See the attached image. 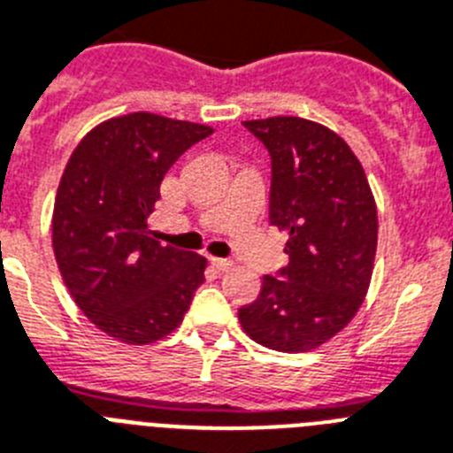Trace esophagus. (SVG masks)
Segmentation results:
<instances>
[{"label": "esophagus", "instance_id": "34e87169", "mask_svg": "<svg viewBox=\"0 0 453 453\" xmlns=\"http://www.w3.org/2000/svg\"><path fill=\"white\" fill-rule=\"evenodd\" d=\"M211 265H214L216 269H220V272H227V269L234 267V262L227 260V257H211Z\"/></svg>", "mask_w": 453, "mask_h": 453}]
</instances>
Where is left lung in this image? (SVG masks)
<instances>
[{
    "label": "left lung",
    "instance_id": "8db88e82",
    "mask_svg": "<svg viewBox=\"0 0 453 453\" xmlns=\"http://www.w3.org/2000/svg\"><path fill=\"white\" fill-rule=\"evenodd\" d=\"M269 151V223L290 234L288 265L262 279L239 322L253 341L306 352L348 325L366 297L378 211L362 163L343 138L302 117L244 121Z\"/></svg>",
    "mask_w": 453,
    "mask_h": 453
}]
</instances>
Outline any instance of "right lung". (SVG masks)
I'll return each mask as SVG.
<instances>
[{
	"instance_id": "1",
	"label": "right lung",
	"mask_w": 453,
	"mask_h": 453,
	"mask_svg": "<svg viewBox=\"0 0 453 453\" xmlns=\"http://www.w3.org/2000/svg\"><path fill=\"white\" fill-rule=\"evenodd\" d=\"M211 133L133 112L98 124L68 158L52 214L57 265L80 311L121 343L168 336L203 285L207 260L151 239L147 219L173 163Z\"/></svg>"
}]
</instances>
